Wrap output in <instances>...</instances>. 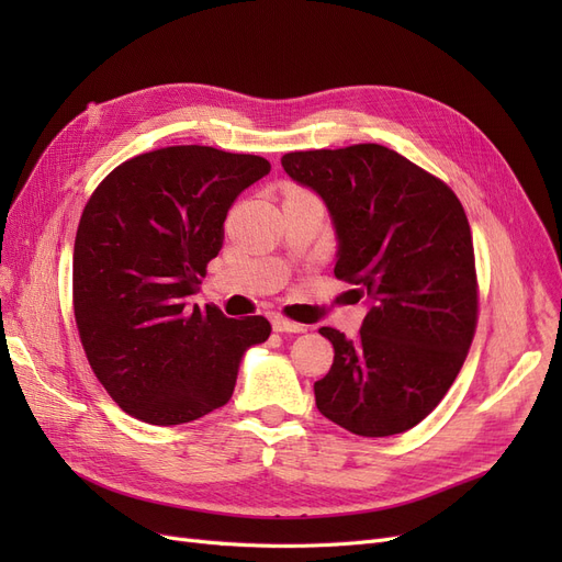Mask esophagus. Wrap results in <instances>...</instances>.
Here are the masks:
<instances>
[{
    "mask_svg": "<svg viewBox=\"0 0 562 562\" xmlns=\"http://www.w3.org/2000/svg\"><path fill=\"white\" fill-rule=\"evenodd\" d=\"M271 328H274L277 333H304V330H307V326H302V323L288 321V318H283V316H274V318H271Z\"/></svg>",
    "mask_w": 562,
    "mask_h": 562,
    "instance_id": "1",
    "label": "esophagus"
}]
</instances>
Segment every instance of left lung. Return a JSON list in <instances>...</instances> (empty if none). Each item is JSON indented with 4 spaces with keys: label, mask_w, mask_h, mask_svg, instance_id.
<instances>
[{
    "label": "left lung",
    "mask_w": 562,
    "mask_h": 562,
    "mask_svg": "<svg viewBox=\"0 0 562 562\" xmlns=\"http://www.w3.org/2000/svg\"><path fill=\"white\" fill-rule=\"evenodd\" d=\"M281 166L326 203L335 277L368 304L353 339L318 330L335 359L314 384L316 407L368 438L413 429L448 394L475 330L479 291L462 203L446 182L375 143L291 151Z\"/></svg>",
    "instance_id": "8db88e82"
}]
</instances>
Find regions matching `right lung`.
<instances>
[{
	"label": "right lung",
	"mask_w": 562,
	"mask_h": 562,
	"mask_svg": "<svg viewBox=\"0 0 562 562\" xmlns=\"http://www.w3.org/2000/svg\"><path fill=\"white\" fill-rule=\"evenodd\" d=\"M271 171L267 159L178 145L116 166L81 213L75 318L95 378L135 419L173 427L223 407L265 316L190 307L223 248L227 211Z\"/></svg>",
	"instance_id": "obj_1"
}]
</instances>
